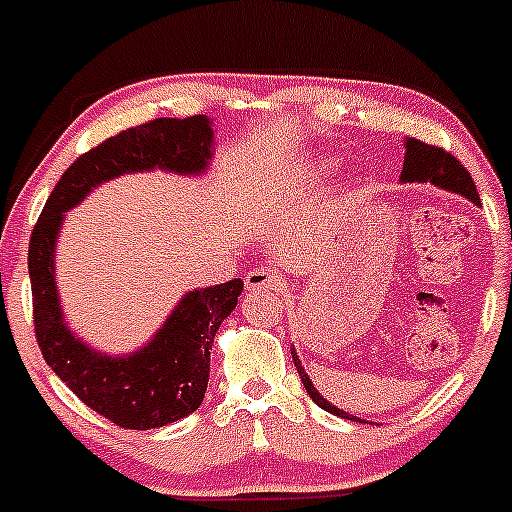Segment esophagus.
I'll use <instances>...</instances> for the list:
<instances>
[{"mask_svg":"<svg viewBox=\"0 0 512 512\" xmlns=\"http://www.w3.org/2000/svg\"><path fill=\"white\" fill-rule=\"evenodd\" d=\"M245 287L250 292H272V289L280 287V277L272 267H255L245 275Z\"/></svg>","mask_w":512,"mask_h":512,"instance_id":"1","label":"esophagus"}]
</instances>
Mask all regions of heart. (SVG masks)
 <instances>
[{
    "mask_svg": "<svg viewBox=\"0 0 512 512\" xmlns=\"http://www.w3.org/2000/svg\"><path fill=\"white\" fill-rule=\"evenodd\" d=\"M324 168H327L324 163H309V165H304L302 170H299L297 178L302 180V183H312V180H317L319 175H322Z\"/></svg>",
    "mask_w": 512,
    "mask_h": 512,
    "instance_id": "heart-1",
    "label": "heart"
}]
</instances>
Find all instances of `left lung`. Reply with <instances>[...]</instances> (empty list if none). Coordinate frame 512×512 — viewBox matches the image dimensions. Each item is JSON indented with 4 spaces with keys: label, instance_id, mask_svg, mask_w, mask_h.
I'll return each mask as SVG.
<instances>
[{
    "label": "left lung",
    "instance_id": "obj_1",
    "mask_svg": "<svg viewBox=\"0 0 512 512\" xmlns=\"http://www.w3.org/2000/svg\"><path fill=\"white\" fill-rule=\"evenodd\" d=\"M404 148H406V156H404V170H401V180H404V183H433L438 185V188L451 190V193L466 195L471 203L480 205L476 183H473L471 173L463 168V163L461 160H456V156H451V153L443 151V148L431 146V143L418 141V138H406ZM292 359H294V366H297L299 379H302L304 389H307L309 399H312L319 409L329 411V414L334 416L349 418V421H361V418L349 416L347 411L337 409V406L329 404L324 396H319V391L312 386V379L307 376V371L299 366V359L297 354H294V349H292Z\"/></svg>",
    "mask_w": 512,
    "mask_h": 512
}]
</instances>
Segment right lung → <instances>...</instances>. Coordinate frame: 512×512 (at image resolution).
Wrapping results in <instances>:
<instances>
[{
    "label": "right lung",
    "mask_w": 512,
    "mask_h": 512,
    "mask_svg": "<svg viewBox=\"0 0 512 512\" xmlns=\"http://www.w3.org/2000/svg\"><path fill=\"white\" fill-rule=\"evenodd\" d=\"M210 158L213 128L208 116L156 118L126 128L66 168L29 240L34 332L41 354L89 409L121 428L168 426L203 404L215 332L235 309L242 280L183 294L141 352L106 356L74 337L64 324L54 280L56 235L66 210L76 208L96 185L153 168L195 175L208 168Z\"/></svg>",
    "instance_id": "add662e5"
}]
</instances>
